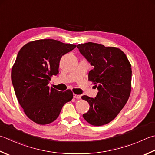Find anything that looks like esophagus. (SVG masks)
I'll list each match as a JSON object with an SVG mask.
<instances>
[{
  "mask_svg": "<svg viewBox=\"0 0 155 155\" xmlns=\"http://www.w3.org/2000/svg\"><path fill=\"white\" fill-rule=\"evenodd\" d=\"M73 97H74V98H75V99H81V95H77V94H74Z\"/></svg>",
  "mask_w": 155,
  "mask_h": 155,
  "instance_id": "1",
  "label": "esophagus"
}]
</instances>
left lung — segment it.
I'll list each match as a JSON object with an SVG mask.
<instances>
[{
	"label": "left lung",
	"instance_id": "left-lung-1",
	"mask_svg": "<svg viewBox=\"0 0 155 155\" xmlns=\"http://www.w3.org/2000/svg\"><path fill=\"white\" fill-rule=\"evenodd\" d=\"M82 55L93 69L89 80L97 88L95 98L81 97L90 105L83 115L88 123L100 126L111 122L128 101L131 92L132 68L126 54L116 47H105L93 42L77 45Z\"/></svg>",
	"mask_w": 155,
	"mask_h": 155
}]
</instances>
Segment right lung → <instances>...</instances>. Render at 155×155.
Instances as JSON below:
<instances>
[{
  "label": "right lung",
  "mask_w": 155,
  "mask_h": 155,
  "mask_svg": "<svg viewBox=\"0 0 155 155\" xmlns=\"http://www.w3.org/2000/svg\"><path fill=\"white\" fill-rule=\"evenodd\" d=\"M77 45L55 39H38L21 48L11 71L15 93L30 120L40 125L55 121L63 105L73 98L71 90L59 91L48 85L57 75L63 55Z\"/></svg>",
  "instance_id": "1"
}]
</instances>
